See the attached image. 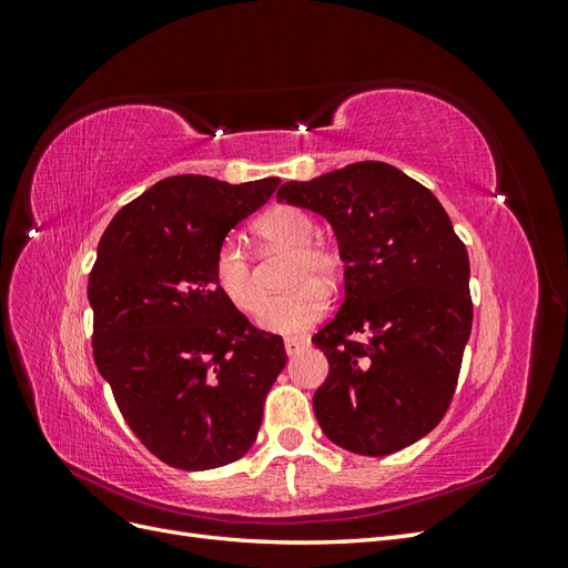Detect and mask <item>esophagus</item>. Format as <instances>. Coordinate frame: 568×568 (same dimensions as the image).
Instances as JSON below:
<instances>
[{"label": "esophagus", "mask_w": 568, "mask_h": 568, "mask_svg": "<svg viewBox=\"0 0 568 568\" xmlns=\"http://www.w3.org/2000/svg\"><path fill=\"white\" fill-rule=\"evenodd\" d=\"M305 346H307V338L305 336H288V338H284L286 355H296Z\"/></svg>", "instance_id": "1"}]
</instances>
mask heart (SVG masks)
I'll return each instance as SVG.
<instances>
[{
  "label": "heart",
  "instance_id": "b5f03b06",
  "mask_svg": "<svg viewBox=\"0 0 568 568\" xmlns=\"http://www.w3.org/2000/svg\"><path fill=\"white\" fill-rule=\"evenodd\" d=\"M317 222L296 205H282L255 222V234L267 246L294 253L288 263V286L284 296L272 298L265 307V291L255 277L248 253L236 239H225L213 255V282L234 311L255 315L263 307L261 324L277 334H296L320 322L329 307L327 288H334L343 272V255L336 244L315 236Z\"/></svg>",
  "mask_w": 568,
  "mask_h": 568
}]
</instances>
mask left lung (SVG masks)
Returning <instances> with one entry per match:
<instances>
[{"mask_svg":"<svg viewBox=\"0 0 568 568\" xmlns=\"http://www.w3.org/2000/svg\"><path fill=\"white\" fill-rule=\"evenodd\" d=\"M277 201L329 220L346 263V298L313 336L329 359L313 398L322 432L367 457L407 448L457 388L474 320L467 248L438 199L388 163L286 182Z\"/></svg>","mask_w":568,"mask_h":568,"instance_id":"8db88e82","label":"left lung"}]
</instances>
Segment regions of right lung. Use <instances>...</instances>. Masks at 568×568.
Listing matches in <instances>:
<instances>
[{"instance_id":"right-lung-1","label":"right lung","mask_w":568,"mask_h":568,"mask_svg":"<svg viewBox=\"0 0 568 568\" xmlns=\"http://www.w3.org/2000/svg\"><path fill=\"white\" fill-rule=\"evenodd\" d=\"M277 186L168 178L123 205L99 242L94 363L132 434L175 469L244 457L286 365L282 336L253 326L213 282L217 246Z\"/></svg>"}]
</instances>
